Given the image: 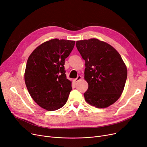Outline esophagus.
Segmentation results:
<instances>
[{
  "mask_svg": "<svg viewBox=\"0 0 147 147\" xmlns=\"http://www.w3.org/2000/svg\"><path fill=\"white\" fill-rule=\"evenodd\" d=\"M82 79V77L80 76H78V77H77V78L76 79H75L74 80V82H75V83H76V82H78V81H79L80 80H81Z\"/></svg>",
  "mask_w": 147,
  "mask_h": 147,
  "instance_id": "1",
  "label": "esophagus"
}]
</instances>
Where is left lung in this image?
I'll return each instance as SVG.
<instances>
[{
    "instance_id": "8db88e82",
    "label": "left lung",
    "mask_w": 147,
    "mask_h": 147,
    "mask_svg": "<svg viewBox=\"0 0 147 147\" xmlns=\"http://www.w3.org/2000/svg\"><path fill=\"white\" fill-rule=\"evenodd\" d=\"M76 47L85 61V101L101 109L113 105L122 94L127 76L121 55L110 44L96 38L77 41Z\"/></svg>"
}]
</instances>
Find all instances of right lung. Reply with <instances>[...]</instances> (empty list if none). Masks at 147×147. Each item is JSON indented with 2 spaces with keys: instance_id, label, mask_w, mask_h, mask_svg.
<instances>
[{
  "instance_id": "1",
  "label": "right lung",
  "mask_w": 147,
  "mask_h": 147,
  "mask_svg": "<svg viewBox=\"0 0 147 147\" xmlns=\"http://www.w3.org/2000/svg\"><path fill=\"white\" fill-rule=\"evenodd\" d=\"M74 44L75 41L50 40L38 46L28 59L25 84L35 103L47 111L64 106L72 90L63 65Z\"/></svg>"
}]
</instances>
